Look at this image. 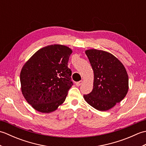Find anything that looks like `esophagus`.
Listing matches in <instances>:
<instances>
[{"label":"esophagus","mask_w":146,"mask_h":146,"mask_svg":"<svg viewBox=\"0 0 146 146\" xmlns=\"http://www.w3.org/2000/svg\"><path fill=\"white\" fill-rule=\"evenodd\" d=\"M82 83H83V81H82V80H81V81H79L78 82H76V85L77 86H80V85L82 84Z\"/></svg>","instance_id":"34e87169"}]
</instances>
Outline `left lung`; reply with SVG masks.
Wrapping results in <instances>:
<instances>
[{"label":"left lung","mask_w":146,"mask_h":146,"mask_svg":"<svg viewBox=\"0 0 146 146\" xmlns=\"http://www.w3.org/2000/svg\"><path fill=\"white\" fill-rule=\"evenodd\" d=\"M94 73V88L84 95L85 101L99 111H107L119 103L129 90V77L123 64L107 51H85Z\"/></svg>","instance_id":"left-lung-1"}]
</instances>
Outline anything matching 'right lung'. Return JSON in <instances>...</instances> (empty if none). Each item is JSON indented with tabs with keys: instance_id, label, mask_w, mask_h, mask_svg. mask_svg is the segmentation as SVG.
<instances>
[{
	"instance_id": "1",
	"label": "right lung",
	"mask_w": 146,
	"mask_h": 146,
	"mask_svg": "<svg viewBox=\"0 0 146 146\" xmlns=\"http://www.w3.org/2000/svg\"><path fill=\"white\" fill-rule=\"evenodd\" d=\"M72 50L66 46L49 45L36 52L20 74L21 91L37 111L50 113L63 103L73 85L68 63Z\"/></svg>"
}]
</instances>
